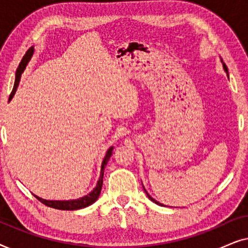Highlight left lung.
<instances>
[{
	"label": "left lung",
	"mask_w": 248,
	"mask_h": 248,
	"mask_svg": "<svg viewBox=\"0 0 248 248\" xmlns=\"http://www.w3.org/2000/svg\"><path fill=\"white\" fill-rule=\"evenodd\" d=\"M221 62H222V60H221ZM222 66H223V70H225V71H226V73H227V74H228V69H227V66H226V64H225V63H223V62H222ZM144 192H145V193H147V195H148V198H149V199H150V200H151V201H152V202H155V204H159V205H164V204H161V203H159V202H158V201H155V199H152V198H151V196H150V195H149V194H148V192H147V191H145V189H144Z\"/></svg>",
	"instance_id": "8db88e82"
}]
</instances>
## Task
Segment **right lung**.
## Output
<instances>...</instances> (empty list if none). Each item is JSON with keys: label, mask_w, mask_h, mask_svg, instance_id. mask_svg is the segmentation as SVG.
I'll return each instance as SVG.
<instances>
[{"label": "right lung", "mask_w": 248, "mask_h": 248, "mask_svg": "<svg viewBox=\"0 0 248 248\" xmlns=\"http://www.w3.org/2000/svg\"><path fill=\"white\" fill-rule=\"evenodd\" d=\"M32 54H33V46L30 47V48L27 50L26 55L22 57L21 62H20L18 69H16L15 86H13L12 93L9 97V101L12 99L13 96H15L16 88H18V86H19L20 78H21V74L23 73V71H25L27 64L29 63L30 59L32 57ZM111 154H113V147H110L109 149H108L107 152H106V155H105L103 164H101L100 176H99V179H98V182H97L96 187H94L93 191L89 193V194L84 195L83 198H80V199H77V200H69V201H50V200H44V199L39 198V196H37V195H35V198L37 200H39V201L42 202L43 204L49 206V208L57 209V210H79V209H83V208H86V206L91 205L93 202L97 201L98 198H99V195H100L101 187H103L104 170H105V167H106L108 160H109Z\"/></svg>", "instance_id": "right-lung-1"}]
</instances>
